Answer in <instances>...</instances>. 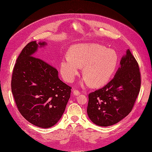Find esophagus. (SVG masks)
<instances>
[{
  "mask_svg": "<svg viewBox=\"0 0 152 152\" xmlns=\"http://www.w3.org/2000/svg\"><path fill=\"white\" fill-rule=\"evenodd\" d=\"M73 94L75 95H78L80 94V92L77 91V90H75V91H73Z\"/></svg>",
  "mask_w": 152,
  "mask_h": 152,
  "instance_id": "obj_1",
  "label": "esophagus"
}]
</instances>
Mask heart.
Listing matches in <instances>:
<instances>
[{
    "mask_svg": "<svg viewBox=\"0 0 152 152\" xmlns=\"http://www.w3.org/2000/svg\"><path fill=\"white\" fill-rule=\"evenodd\" d=\"M69 56L64 57L60 62L62 77L68 83L73 82L81 66L84 82L92 86L106 84L117 67L118 57L115 52L97 44H84L74 46Z\"/></svg>",
    "mask_w": 152,
    "mask_h": 152,
    "instance_id": "1",
    "label": "heart"
}]
</instances>
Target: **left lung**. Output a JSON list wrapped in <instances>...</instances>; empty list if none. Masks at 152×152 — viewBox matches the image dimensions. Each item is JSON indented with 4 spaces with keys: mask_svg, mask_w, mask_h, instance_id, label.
I'll use <instances>...</instances> for the list:
<instances>
[{
    "mask_svg": "<svg viewBox=\"0 0 152 152\" xmlns=\"http://www.w3.org/2000/svg\"><path fill=\"white\" fill-rule=\"evenodd\" d=\"M140 84L138 63L127 49L112 80L89 94L87 113L92 122L106 127L120 121L132 111Z\"/></svg>",
    "mask_w": 152,
    "mask_h": 152,
    "instance_id": "left-lung-1",
    "label": "left lung"
}]
</instances>
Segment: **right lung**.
<instances>
[{
	"instance_id": "1",
	"label": "right lung",
	"mask_w": 152,
	"mask_h": 152,
	"mask_svg": "<svg viewBox=\"0 0 152 152\" xmlns=\"http://www.w3.org/2000/svg\"><path fill=\"white\" fill-rule=\"evenodd\" d=\"M45 42L32 41L23 48L13 68L12 92L21 115L37 127L48 128L62 116L71 87L61 81L57 69L35 57Z\"/></svg>"
}]
</instances>
